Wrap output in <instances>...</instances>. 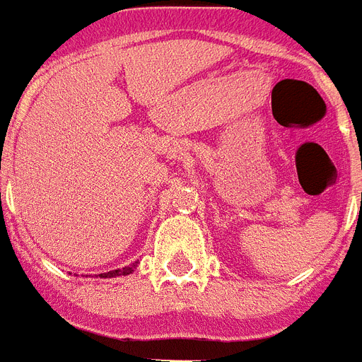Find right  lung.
<instances>
[{
  "label": "right lung",
  "mask_w": 362,
  "mask_h": 362,
  "mask_svg": "<svg viewBox=\"0 0 362 362\" xmlns=\"http://www.w3.org/2000/svg\"><path fill=\"white\" fill-rule=\"evenodd\" d=\"M135 265L137 263H133V265H129V267H124V269H114V271H108V273H100L97 274V276H100V279H112V276H122V274H129L135 269Z\"/></svg>",
  "instance_id": "obj_1"
}]
</instances>
